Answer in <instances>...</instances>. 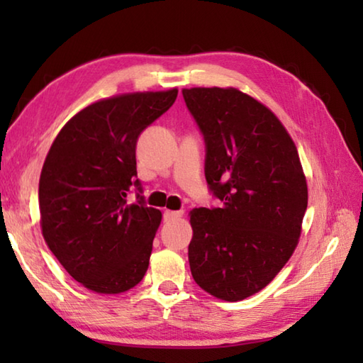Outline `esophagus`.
Returning <instances> with one entry per match:
<instances>
[{
  "instance_id": "1",
  "label": "esophagus",
  "mask_w": 363,
  "mask_h": 363,
  "mask_svg": "<svg viewBox=\"0 0 363 363\" xmlns=\"http://www.w3.org/2000/svg\"><path fill=\"white\" fill-rule=\"evenodd\" d=\"M184 211H171V210H167L164 211V219L167 220H176V219H181L182 218Z\"/></svg>"
}]
</instances>
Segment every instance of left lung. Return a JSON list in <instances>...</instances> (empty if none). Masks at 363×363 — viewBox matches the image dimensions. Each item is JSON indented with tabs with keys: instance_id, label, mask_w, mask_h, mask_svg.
Returning <instances> with one entry per match:
<instances>
[{
	"instance_id": "obj_1",
	"label": "left lung",
	"mask_w": 363,
	"mask_h": 363,
	"mask_svg": "<svg viewBox=\"0 0 363 363\" xmlns=\"http://www.w3.org/2000/svg\"><path fill=\"white\" fill-rule=\"evenodd\" d=\"M206 144L205 176L220 208L189 213L192 277L223 301L266 288L296 250L307 208L298 149L269 107L237 88L182 89Z\"/></svg>"
}]
</instances>
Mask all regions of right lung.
I'll return each instance as SVG.
<instances>
[{"label": "right lung", "mask_w": 363, "mask_h": 363, "mask_svg": "<svg viewBox=\"0 0 363 363\" xmlns=\"http://www.w3.org/2000/svg\"><path fill=\"white\" fill-rule=\"evenodd\" d=\"M177 89L125 93L89 104L65 123L40 176L45 242L84 288L118 294L149 269L162 211L128 203L139 134L173 106Z\"/></svg>", "instance_id": "add662e5"}]
</instances>
